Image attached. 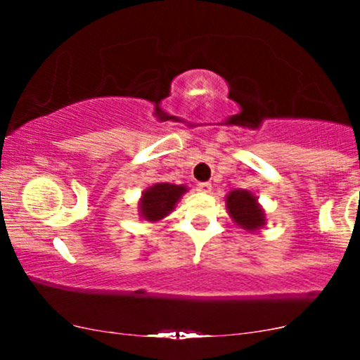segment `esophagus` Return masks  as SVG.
<instances>
[{"mask_svg": "<svg viewBox=\"0 0 360 360\" xmlns=\"http://www.w3.org/2000/svg\"><path fill=\"white\" fill-rule=\"evenodd\" d=\"M196 189L201 193H210L212 191V183H198Z\"/></svg>", "mask_w": 360, "mask_h": 360, "instance_id": "34e87169", "label": "esophagus"}]
</instances>
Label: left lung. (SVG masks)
<instances>
[{
	"instance_id": "8db88e82",
	"label": "left lung",
	"mask_w": 360,
	"mask_h": 360,
	"mask_svg": "<svg viewBox=\"0 0 360 360\" xmlns=\"http://www.w3.org/2000/svg\"><path fill=\"white\" fill-rule=\"evenodd\" d=\"M226 208H229L230 217L242 229L254 232L264 225V212L257 205L255 196H252L249 191H232L226 198Z\"/></svg>"
}]
</instances>
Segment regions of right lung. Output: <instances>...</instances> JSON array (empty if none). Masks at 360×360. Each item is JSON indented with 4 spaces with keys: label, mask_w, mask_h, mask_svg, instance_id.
<instances>
[{
    "label": "right lung",
    "mask_w": 360,
    "mask_h": 360,
    "mask_svg": "<svg viewBox=\"0 0 360 360\" xmlns=\"http://www.w3.org/2000/svg\"><path fill=\"white\" fill-rule=\"evenodd\" d=\"M186 193L184 186L160 183L148 188L140 200V214L148 221H157L172 212L177 200Z\"/></svg>",
    "instance_id": "add662e5"
}]
</instances>
